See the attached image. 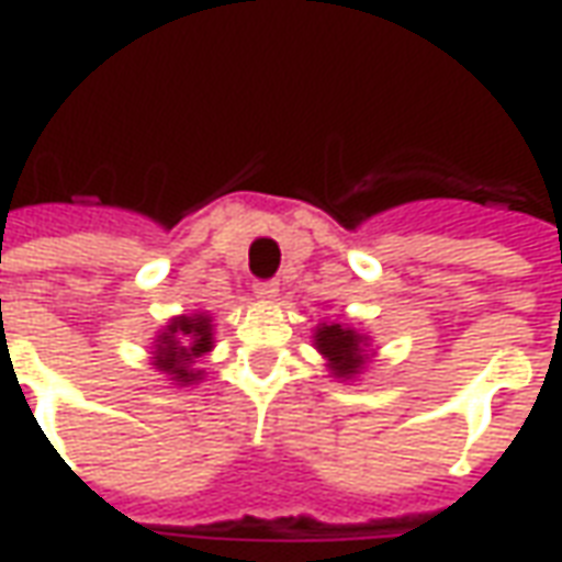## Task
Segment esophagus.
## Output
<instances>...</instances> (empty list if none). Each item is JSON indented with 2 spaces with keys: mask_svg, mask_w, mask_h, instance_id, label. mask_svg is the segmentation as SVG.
<instances>
[{
  "mask_svg": "<svg viewBox=\"0 0 562 562\" xmlns=\"http://www.w3.org/2000/svg\"><path fill=\"white\" fill-rule=\"evenodd\" d=\"M252 292H256V297H261V301H273L277 292H280V285L273 280H258L256 285H252Z\"/></svg>",
  "mask_w": 562,
  "mask_h": 562,
  "instance_id": "esophagus-1",
  "label": "esophagus"
}]
</instances>
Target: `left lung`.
<instances>
[{"instance_id":"1","label":"left lung","mask_w":562,"mask_h":562,"mask_svg":"<svg viewBox=\"0 0 562 562\" xmlns=\"http://www.w3.org/2000/svg\"><path fill=\"white\" fill-rule=\"evenodd\" d=\"M361 337L355 330L342 328V325H325L318 328L316 346L318 352L325 355L330 361V370L337 376H355L361 364H364V355H361Z\"/></svg>"}]
</instances>
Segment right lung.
Listing matches in <instances>:
<instances>
[{"instance_id":"right-lung-1","label":"right lung","mask_w":562,"mask_h":562,"mask_svg":"<svg viewBox=\"0 0 562 562\" xmlns=\"http://www.w3.org/2000/svg\"><path fill=\"white\" fill-rule=\"evenodd\" d=\"M213 337H210V318L207 316H183L173 318L168 330L159 337L156 349V367L165 370L177 382H195L201 379V370H189L192 358H201L210 352Z\"/></svg>"}]
</instances>
